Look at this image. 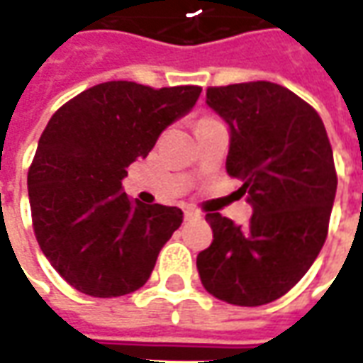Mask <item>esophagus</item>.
<instances>
[{
  "instance_id": "esophagus-1",
  "label": "esophagus",
  "mask_w": 363,
  "mask_h": 363,
  "mask_svg": "<svg viewBox=\"0 0 363 363\" xmlns=\"http://www.w3.org/2000/svg\"><path fill=\"white\" fill-rule=\"evenodd\" d=\"M199 218H202L199 210H194V208H186L184 210V220H199Z\"/></svg>"
}]
</instances>
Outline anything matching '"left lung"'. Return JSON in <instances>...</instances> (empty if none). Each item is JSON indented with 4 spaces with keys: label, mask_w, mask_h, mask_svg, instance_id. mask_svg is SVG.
Instances as JSON below:
<instances>
[{
    "label": "left lung",
    "mask_w": 363,
    "mask_h": 363,
    "mask_svg": "<svg viewBox=\"0 0 363 363\" xmlns=\"http://www.w3.org/2000/svg\"><path fill=\"white\" fill-rule=\"evenodd\" d=\"M206 104L230 129L225 171L253 214L247 225L206 214L214 240L196 257L200 281L230 305H267L323 250L338 184L330 141L320 116L273 82L208 88Z\"/></svg>",
    "instance_id": "8db88e82"
}]
</instances>
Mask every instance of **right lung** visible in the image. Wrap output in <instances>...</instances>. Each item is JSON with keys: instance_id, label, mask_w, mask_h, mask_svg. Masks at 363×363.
<instances>
[{"instance_id": "obj_1", "label": "right lung", "mask_w": 363, "mask_h": 363, "mask_svg": "<svg viewBox=\"0 0 363 363\" xmlns=\"http://www.w3.org/2000/svg\"><path fill=\"white\" fill-rule=\"evenodd\" d=\"M200 92V86L104 82L47 123L27 174L33 228L50 265L80 293L129 295L151 277L182 210L131 200L121 181Z\"/></svg>"}]
</instances>
